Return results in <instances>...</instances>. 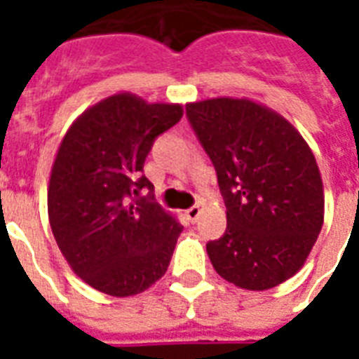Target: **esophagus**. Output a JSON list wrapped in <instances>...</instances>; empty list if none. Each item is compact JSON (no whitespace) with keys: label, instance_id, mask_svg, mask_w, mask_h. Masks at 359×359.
<instances>
[{"label":"esophagus","instance_id":"obj_1","mask_svg":"<svg viewBox=\"0 0 359 359\" xmlns=\"http://www.w3.org/2000/svg\"><path fill=\"white\" fill-rule=\"evenodd\" d=\"M199 214H201V207H199V205H194V207H190L186 210V218L190 219L191 224H196L197 218H199Z\"/></svg>","mask_w":359,"mask_h":359}]
</instances>
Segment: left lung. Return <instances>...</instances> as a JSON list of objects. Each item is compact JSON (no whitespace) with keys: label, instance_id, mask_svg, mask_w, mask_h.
Instances as JSON below:
<instances>
[{"label":"left lung","instance_id":"obj_1","mask_svg":"<svg viewBox=\"0 0 359 359\" xmlns=\"http://www.w3.org/2000/svg\"><path fill=\"white\" fill-rule=\"evenodd\" d=\"M212 160L227 207V229L210 240L214 270L240 289L266 290L306 262L324 222L323 179L300 132L245 98L186 106Z\"/></svg>","mask_w":359,"mask_h":359}]
</instances>
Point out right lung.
Wrapping results in <instances>:
<instances>
[{
    "instance_id": "1",
    "label": "right lung",
    "mask_w": 359,
    "mask_h": 359,
    "mask_svg": "<svg viewBox=\"0 0 359 359\" xmlns=\"http://www.w3.org/2000/svg\"><path fill=\"white\" fill-rule=\"evenodd\" d=\"M180 117L179 104L123 93L87 109L65 134L48 216L61 253L93 289L140 294L168 270L182 225L154 201L143 165L154 140Z\"/></svg>"
}]
</instances>
